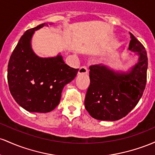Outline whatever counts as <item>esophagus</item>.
<instances>
[{
	"label": "esophagus",
	"mask_w": 155,
	"mask_h": 155,
	"mask_svg": "<svg viewBox=\"0 0 155 155\" xmlns=\"http://www.w3.org/2000/svg\"><path fill=\"white\" fill-rule=\"evenodd\" d=\"M87 72H88V69H87L86 66H83V67H81L79 69V72H78V73H79L80 74H87Z\"/></svg>",
	"instance_id": "obj_1"
}]
</instances>
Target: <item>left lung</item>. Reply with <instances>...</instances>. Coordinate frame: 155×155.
I'll return each mask as SVG.
<instances>
[{
	"instance_id": "1",
	"label": "left lung",
	"mask_w": 155,
	"mask_h": 155,
	"mask_svg": "<svg viewBox=\"0 0 155 155\" xmlns=\"http://www.w3.org/2000/svg\"><path fill=\"white\" fill-rule=\"evenodd\" d=\"M130 38L129 50L137 52L139 58L130 72H115L104 65L90 66V85L85 107L94 119H122L136 106L143 95L147 78V54L143 45L131 33Z\"/></svg>"
}]
</instances>
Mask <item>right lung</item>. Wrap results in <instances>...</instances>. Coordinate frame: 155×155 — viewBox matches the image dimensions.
Instances as JSON below:
<instances>
[{
    "instance_id": "1",
    "label": "right lung",
    "mask_w": 155,
    "mask_h": 155,
    "mask_svg": "<svg viewBox=\"0 0 155 155\" xmlns=\"http://www.w3.org/2000/svg\"><path fill=\"white\" fill-rule=\"evenodd\" d=\"M43 23L26 31L8 61L7 80L11 94L29 112L48 113L59 104L64 86L72 81L79 69L64 62L61 55L39 58L33 52L31 39Z\"/></svg>"
}]
</instances>
